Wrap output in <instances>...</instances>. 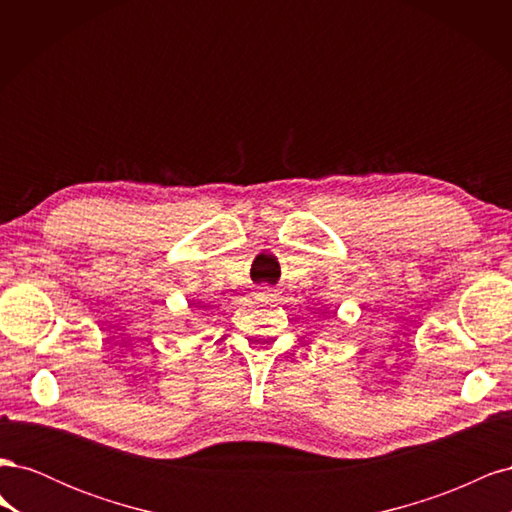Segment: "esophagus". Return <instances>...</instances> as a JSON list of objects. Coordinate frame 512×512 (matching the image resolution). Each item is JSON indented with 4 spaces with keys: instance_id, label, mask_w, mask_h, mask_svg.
<instances>
[{
    "instance_id": "34e87169",
    "label": "esophagus",
    "mask_w": 512,
    "mask_h": 512,
    "mask_svg": "<svg viewBox=\"0 0 512 512\" xmlns=\"http://www.w3.org/2000/svg\"><path fill=\"white\" fill-rule=\"evenodd\" d=\"M258 294L260 297H275V288L262 284V286H258Z\"/></svg>"
}]
</instances>
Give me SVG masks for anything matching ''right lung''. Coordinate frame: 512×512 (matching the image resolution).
I'll return each mask as SVG.
<instances>
[{
    "label": "right lung",
    "mask_w": 512,
    "mask_h": 512,
    "mask_svg": "<svg viewBox=\"0 0 512 512\" xmlns=\"http://www.w3.org/2000/svg\"><path fill=\"white\" fill-rule=\"evenodd\" d=\"M192 305H194L196 309H200V307H205V305H200V303H198V305H196V303H192Z\"/></svg>",
    "instance_id": "right-lung-1"
}]
</instances>
